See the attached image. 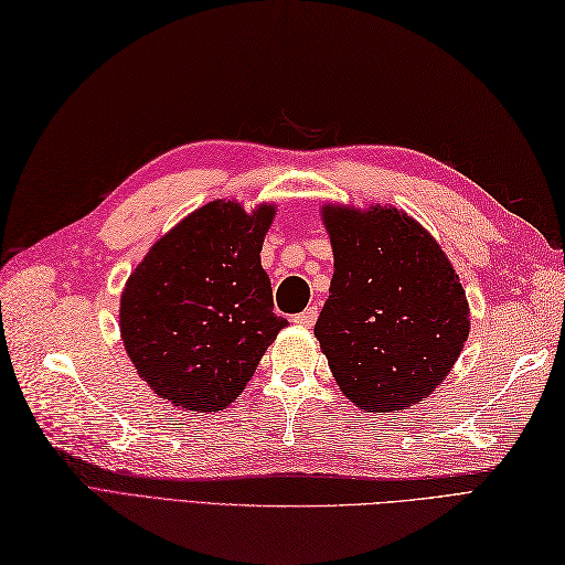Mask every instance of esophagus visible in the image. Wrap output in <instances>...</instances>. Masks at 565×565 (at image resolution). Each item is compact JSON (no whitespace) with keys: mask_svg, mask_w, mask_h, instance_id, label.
I'll use <instances>...</instances> for the list:
<instances>
[{"mask_svg":"<svg viewBox=\"0 0 565 565\" xmlns=\"http://www.w3.org/2000/svg\"><path fill=\"white\" fill-rule=\"evenodd\" d=\"M315 320H317V306H310V308H306L300 315L294 317V322L300 324V327H312Z\"/></svg>","mask_w":565,"mask_h":565,"instance_id":"obj_1","label":"esophagus"}]
</instances>
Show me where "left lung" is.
<instances>
[{"label":"left lung","mask_w":565,"mask_h":565,"mask_svg":"<svg viewBox=\"0 0 565 565\" xmlns=\"http://www.w3.org/2000/svg\"><path fill=\"white\" fill-rule=\"evenodd\" d=\"M334 250L315 337L360 411L396 413L427 398L468 339L458 274L427 231L396 207L327 205Z\"/></svg>","instance_id":"8db88e82"}]
</instances>
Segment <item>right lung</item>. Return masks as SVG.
I'll return each instance as SVG.
<instances>
[{"instance_id":"1","label":"right lung","mask_w":565,"mask_h":565,"mask_svg":"<svg viewBox=\"0 0 565 565\" xmlns=\"http://www.w3.org/2000/svg\"><path fill=\"white\" fill-rule=\"evenodd\" d=\"M274 207L214 200L159 238L128 277L121 339L157 396L188 411H224L288 324L271 312L259 250Z\"/></svg>"}]
</instances>
